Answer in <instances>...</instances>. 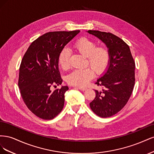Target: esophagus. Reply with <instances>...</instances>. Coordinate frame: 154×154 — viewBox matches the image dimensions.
<instances>
[{
    "label": "esophagus",
    "instance_id": "34e87169",
    "mask_svg": "<svg viewBox=\"0 0 154 154\" xmlns=\"http://www.w3.org/2000/svg\"><path fill=\"white\" fill-rule=\"evenodd\" d=\"M78 88H79V89H80V91H85V90L87 89V88H85V87H79Z\"/></svg>",
    "mask_w": 154,
    "mask_h": 154
}]
</instances>
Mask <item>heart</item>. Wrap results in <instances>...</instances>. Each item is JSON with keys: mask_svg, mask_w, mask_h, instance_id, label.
Wrapping results in <instances>:
<instances>
[{"mask_svg": "<svg viewBox=\"0 0 154 154\" xmlns=\"http://www.w3.org/2000/svg\"><path fill=\"white\" fill-rule=\"evenodd\" d=\"M73 48L78 53L87 58L86 67L83 69L74 70L67 76L66 80L69 84L73 86L84 87L92 78L94 72L101 74L106 70L110 61L109 51L104 45L97 46L95 41L83 37L77 40L73 45ZM69 51L64 49L60 52L58 57V63L63 69L69 67Z\"/></svg>", "mask_w": 154, "mask_h": 154, "instance_id": "b5f03b06", "label": "heart"}]
</instances>
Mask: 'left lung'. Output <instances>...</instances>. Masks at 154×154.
Instances as JSON below:
<instances>
[{"label": "left lung", "instance_id": "8db88e82", "mask_svg": "<svg viewBox=\"0 0 154 154\" xmlns=\"http://www.w3.org/2000/svg\"><path fill=\"white\" fill-rule=\"evenodd\" d=\"M105 44L110 53L106 72L96 84L102 90H95L96 97L90 103L91 110L101 118H109L122 110L131 96L135 84V62L129 46L110 32L88 30Z\"/></svg>", "mask_w": 154, "mask_h": 154}]
</instances>
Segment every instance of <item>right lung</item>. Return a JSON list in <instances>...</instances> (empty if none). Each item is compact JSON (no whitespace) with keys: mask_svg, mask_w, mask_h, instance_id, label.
<instances>
[{"mask_svg":"<svg viewBox=\"0 0 154 154\" xmlns=\"http://www.w3.org/2000/svg\"><path fill=\"white\" fill-rule=\"evenodd\" d=\"M80 30L49 32L32 42L22 60L18 87L26 106L37 117L45 120L55 118L63 108L67 86L61 85L58 57Z\"/></svg>","mask_w":154,"mask_h":154,"instance_id":"1","label":"right lung"}]
</instances>
